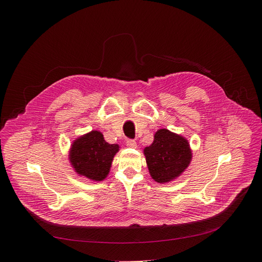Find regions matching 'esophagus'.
Returning a JSON list of instances; mask_svg holds the SVG:
<instances>
[{
    "label": "esophagus",
    "instance_id": "1",
    "mask_svg": "<svg viewBox=\"0 0 262 262\" xmlns=\"http://www.w3.org/2000/svg\"><path fill=\"white\" fill-rule=\"evenodd\" d=\"M126 146L131 147V148H136L137 147V142L134 140H126Z\"/></svg>",
    "mask_w": 262,
    "mask_h": 262
}]
</instances>
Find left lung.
<instances>
[{
	"mask_svg": "<svg viewBox=\"0 0 262 262\" xmlns=\"http://www.w3.org/2000/svg\"><path fill=\"white\" fill-rule=\"evenodd\" d=\"M143 152L150 177L160 184L178 178L192 160L188 140L167 129L157 130Z\"/></svg>",
	"mask_w": 262,
	"mask_h": 262,
	"instance_id": "8db88e82",
	"label": "left lung"
}]
</instances>
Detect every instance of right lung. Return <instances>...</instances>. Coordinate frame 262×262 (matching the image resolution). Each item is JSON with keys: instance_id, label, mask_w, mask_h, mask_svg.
<instances>
[{"instance_id": "right-lung-1", "label": "right lung", "mask_w": 262, "mask_h": 262, "mask_svg": "<svg viewBox=\"0 0 262 262\" xmlns=\"http://www.w3.org/2000/svg\"><path fill=\"white\" fill-rule=\"evenodd\" d=\"M118 144H109L102 133L93 130L73 141L69 150V160L78 176L93 181L104 180L110 171Z\"/></svg>"}]
</instances>
